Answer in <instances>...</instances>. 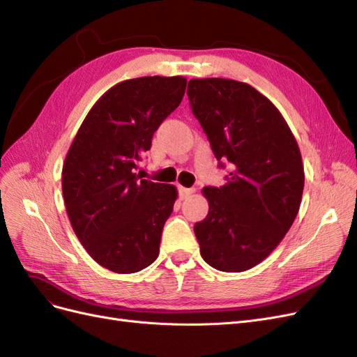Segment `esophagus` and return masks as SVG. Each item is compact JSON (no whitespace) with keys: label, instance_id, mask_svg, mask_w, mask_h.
Returning <instances> with one entry per match:
<instances>
[{"label":"esophagus","instance_id":"34e87169","mask_svg":"<svg viewBox=\"0 0 357 357\" xmlns=\"http://www.w3.org/2000/svg\"><path fill=\"white\" fill-rule=\"evenodd\" d=\"M193 192H195V189H193V188H178L180 199H186L189 195H192Z\"/></svg>","mask_w":357,"mask_h":357}]
</instances>
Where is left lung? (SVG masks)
Wrapping results in <instances>:
<instances>
[{
	"label": "left lung",
	"mask_w": 357,
	"mask_h": 357,
	"mask_svg": "<svg viewBox=\"0 0 357 357\" xmlns=\"http://www.w3.org/2000/svg\"><path fill=\"white\" fill-rule=\"evenodd\" d=\"M188 96L219 167L231 165L226 185L202 189L208 214L193 231L205 262L241 273L261 264L296 218L304 190L299 147L282 113L250 84L192 79Z\"/></svg>",
	"instance_id": "1"
}]
</instances>
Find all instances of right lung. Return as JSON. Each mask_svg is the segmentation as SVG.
Here are the masks:
<instances>
[{
    "label": "right lung",
    "mask_w": 357,
    "mask_h": 357,
    "mask_svg": "<svg viewBox=\"0 0 357 357\" xmlns=\"http://www.w3.org/2000/svg\"><path fill=\"white\" fill-rule=\"evenodd\" d=\"M185 77L117 83L95 102L62 168V193L73 229L96 264L138 273L159 255L177 189L135 174L159 125L180 105Z\"/></svg>",
    "instance_id": "add662e5"
}]
</instances>
